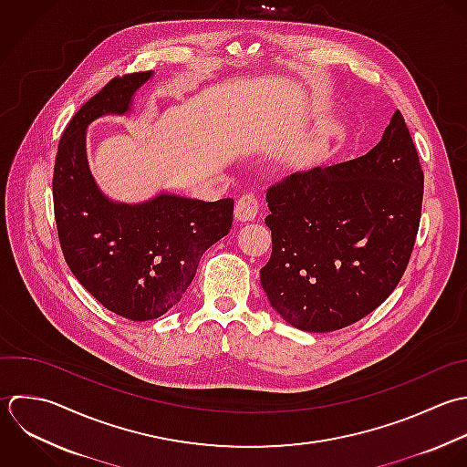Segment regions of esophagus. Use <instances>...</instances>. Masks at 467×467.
Returning <instances> with one entry per match:
<instances>
[{
	"label": "esophagus",
	"mask_w": 467,
	"mask_h": 467,
	"mask_svg": "<svg viewBox=\"0 0 467 467\" xmlns=\"http://www.w3.org/2000/svg\"><path fill=\"white\" fill-rule=\"evenodd\" d=\"M258 200L254 194H244L234 205V218L240 222H251L258 214Z\"/></svg>",
	"instance_id": "34e87169"
}]
</instances>
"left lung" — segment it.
I'll use <instances>...</instances> for the list:
<instances>
[{"label": "left lung", "mask_w": 467, "mask_h": 467, "mask_svg": "<svg viewBox=\"0 0 467 467\" xmlns=\"http://www.w3.org/2000/svg\"><path fill=\"white\" fill-rule=\"evenodd\" d=\"M422 196L424 171L400 110L368 154L271 185L273 253L260 282L273 309L309 333L373 313L410 264Z\"/></svg>", "instance_id": "8db88e82"}]
</instances>
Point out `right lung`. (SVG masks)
Wrapping results in <instances>:
<instances>
[{"label":"right lung","instance_id":"1","mask_svg":"<svg viewBox=\"0 0 467 467\" xmlns=\"http://www.w3.org/2000/svg\"><path fill=\"white\" fill-rule=\"evenodd\" d=\"M152 72L110 79L72 116L57 145L52 176L59 245L76 280L109 311L154 320L180 302L202 254L233 225L234 202L160 194L138 205L105 198L94 183L85 130L105 114H125Z\"/></svg>","mask_w":467,"mask_h":467}]
</instances>
